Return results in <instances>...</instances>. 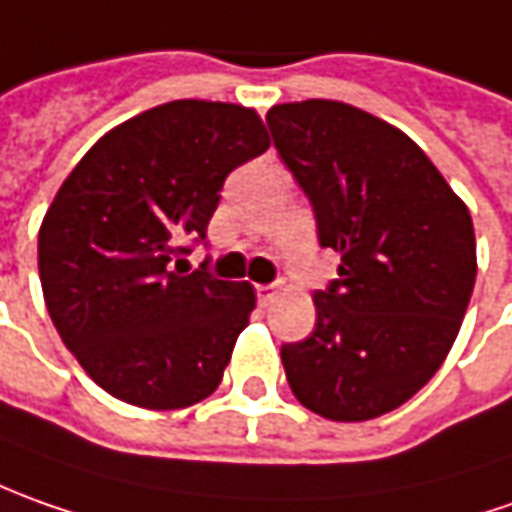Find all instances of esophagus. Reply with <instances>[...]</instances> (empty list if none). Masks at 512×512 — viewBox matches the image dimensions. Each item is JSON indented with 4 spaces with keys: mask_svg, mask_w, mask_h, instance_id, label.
I'll list each match as a JSON object with an SVG mask.
<instances>
[{
    "mask_svg": "<svg viewBox=\"0 0 512 512\" xmlns=\"http://www.w3.org/2000/svg\"><path fill=\"white\" fill-rule=\"evenodd\" d=\"M274 294H277L274 286H257V300H260V306H269L274 300Z\"/></svg>",
    "mask_w": 512,
    "mask_h": 512,
    "instance_id": "esophagus-1",
    "label": "esophagus"
}]
</instances>
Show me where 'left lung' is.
Listing matches in <instances>:
<instances>
[{
  "instance_id": "obj_1",
  "label": "left lung",
  "mask_w": 512,
  "mask_h": 512,
  "mask_svg": "<svg viewBox=\"0 0 512 512\" xmlns=\"http://www.w3.org/2000/svg\"><path fill=\"white\" fill-rule=\"evenodd\" d=\"M274 147L306 192L337 280L317 323L280 348L294 397L334 422L388 414L439 371L459 334L476 238L462 198L408 135L343 101L266 113Z\"/></svg>"
}]
</instances>
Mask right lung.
Segmentation results:
<instances>
[{
	"mask_svg": "<svg viewBox=\"0 0 512 512\" xmlns=\"http://www.w3.org/2000/svg\"><path fill=\"white\" fill-rule=\"evenodd\" d=\"M269 150L260 115L223 101H169L87 150L39 229L50 320L107 394L150 411L206 399L249 326L255 289L186 274L226 175Z\"/></svg>",
	"mask_w": 512,
	"mask_h": 512,
	"instance_id": "right-lung-1",
	"label": "right lung"
}]
</instances>
